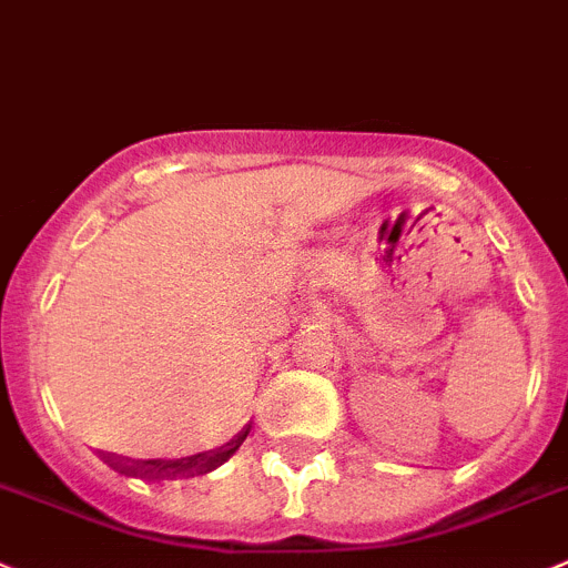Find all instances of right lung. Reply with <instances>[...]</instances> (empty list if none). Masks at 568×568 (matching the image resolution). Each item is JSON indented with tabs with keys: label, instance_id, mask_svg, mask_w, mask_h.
<instances>
[{
	"label": "right lung",
	"instance_id": "1",
	"mask_svg": "<svg viewBox=\"0 0 568 568\" xmlns=\"http://www.w3.org/2000/svg\"><path fill=\"white\" fill-rule=\"evenodd\" d=\"M250 427H252V424H246L239 436H233L227 444H222V447L207 449V453H196V455H191V458H178V460H161V458H158V460H135V464L124 466L121 471H126V475H135V477H146V480H166V477L207 475V471H213L216 466H222L224 460L230 458V455L239 453V447L246 442V436H250Z\"/></svg>",
	"mask_w": 568,
	"mask_h": 568
}]
</instances>
